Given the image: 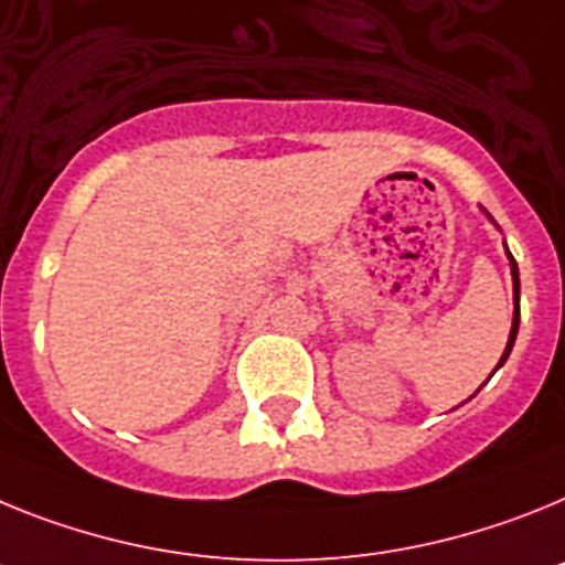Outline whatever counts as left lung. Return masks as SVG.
<instances>
[{
	"mask_svg": "<svg viewBox=\"0 0 565 565\" xmlns=\"http://www.w3.org/2000/svg\"><path fill=\"white\" fill-rule=\"evenodd\" d=\"M489 218H492V215H489ZM507 258H509V267H512V287H514V316H512V332H509V343H507V350H503V355H500V364H498V366H503V364H507V358H509V352H512V347H514V338H518V327H520V278H518V262H514V258H512V253H509V247H507ZM498 366H494V370H498Z\"/></svg>",
	"mask_w": 565,
	"mask_h": 565,
	"instance_id": "left-lung-1",
	"label": "left lung"
}]
</instances>
